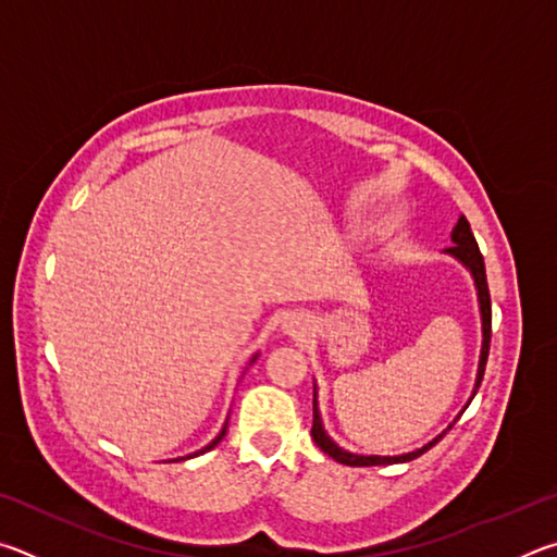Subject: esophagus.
I'll return each instance as SVG.
<instances>
[{"instance_id":"34e87169","label":"esophagus","mask_w":557,"mask_h":557,"mask_svg":"<svg viewBox=\"0 0 557 557\" xmlns=\"http://www.w3.org/2000/svg\"><path fill=\"white\" fill-rule=\"evenodd\" d=\"M307 329H309L307 317L299 314V312L287 314L285 322H282V332H285L287 336H305Z\"/></svg>"}]
</instances>
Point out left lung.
<instances>
[{
    "mask_svg": "<svg viewBox=\"0 0 557 557\" xmlns=\"http://www.w3.org/2000/svg\"><path fill=\"white\" fill-rule=\"evenodd\" d=\"M451 248H445L447 256H451L455 260H459L461 265H465L471 277H474V287H476V297H479V312H482V354H479V369H476V383H474V391H471V398H474L479 385H482L484 379V371H486V358H488V344H492V297H488V285H486V268H484V258L482 252H479V245L474 240V233L469 228V221L465 215H459V221L455 228H451ZM469 398V403H471ZM467 403V405H469ZM465 405V408H467ZM461 414V412H459ZM457 414V420H459ZM455 420V422H457ZM455 422H449V428L455 425ZM445 432H440V435L428 442V445H422L420 449L408 451V455H398V457H381V455H354V451H346L336 445V442L326 435V430L322 425V414H319V403H317V385H314V425H312V437L317 442V447L329 455L332 459H336L338 465H346V467H381V465H403V461H412L414 457H420L422 451H428L430 447H435L437 442L447 435Z\"/></svg>",
    "mask_w": 557,
    "mask_h": 557,
    "instance_id": "1",
    "label": "left lung"
}]
</instances>
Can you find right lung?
Listing matches in <instances>:
<instances>
[{"label":"right lung","mask_w":557,"mask_h":557,"mask_svg":"<svg viewBox=\"0 0 557 557\" xmlns=\"http://www.w3.org/2000/svg\"><path fill=\"white\" fill-rule=\"evenodd\" d=\"M256 358H258V354L256 356H252L250 358V363H256ZM225 430H228V422H225V425H223V430L219 432V435H215L211 442H209V445H206V447H201L199 451H194V455H186V457H182V459H191V457H199V455H203V451H209V449H213L215 445H219V442L225 437Z\"/></svg>","instance_id":"add662e5"}]
</instances>
